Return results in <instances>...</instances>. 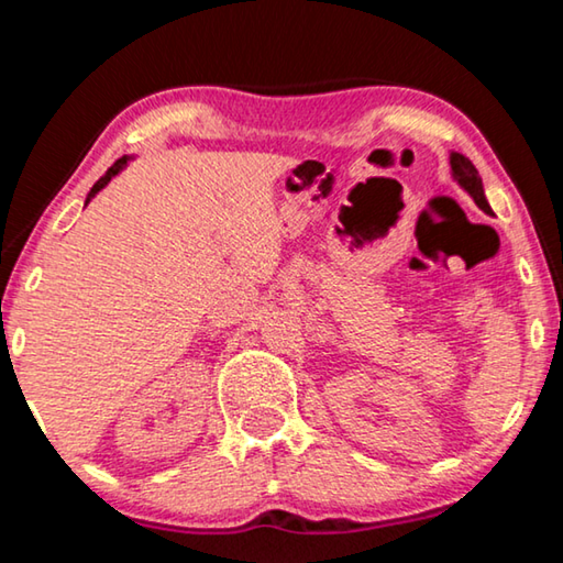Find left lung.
I'll list each match as a JSON object with an SVG mask.
<instances>
[{
	"mask_svg": "<svg viewBox=\"0 0 563 563\" xmlns=\"http://www.w3.org/2000/svg\"><path fill=\"white\" fill-rule=\"evenodd\" d=\"M450 166H452V178L460 184V188H464L466 194H470L474 198V203L482 208L484 213L492 216V206L487 201V196H484V186H482V176L479 170L474 168V164L466 156L456 154V151H452L450 154Z\"/></svg>",
	"mask_w": 563,
	"mask_h": 563,
	"instance_id": "1",
	"label": "left lung"
}]
</instances>
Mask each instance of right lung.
Wrapping results in <instances>:
<instances>
[{
  "label": "right lung",
  "instance_id": "obj_1",
  "mask_svg": "<svg viewBox=\"0 0 563 563\" xmlns=\"http://www.w3.org/2000/svg\"><path fill=\"white\" fill-rule=\"evenodd\" d=\"M129 161H133V156H121V158L117 161V164H113V166H111V168L107 170V174H103V176H101V178L97 180V184H93V188L89 190V196H87V203H84V206H89V201H91V198H93V196H97L101 188H107V186H109V180H111V178H117V176L121 174V170L129 166Z\"/></svg>",
  "mask_w": 563,
  "mask_h": 563
}]
</instances>
